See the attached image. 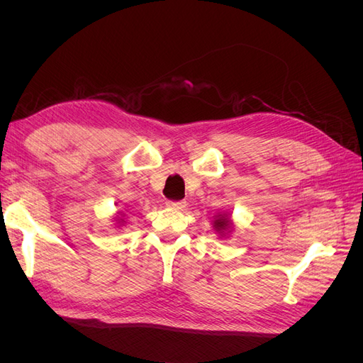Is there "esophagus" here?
I'll use <instances>...</instances> for the list:
<instances>
[{"label": "esophagus", "mask_w": 363, "mask_h": 363, "mask_svg": "<svg viewBox=\"0 0 363 363\" xmlns=\"http://www.w3.org/2000/svg\"><path fill=\"white\" fill-rule=\"evenodd\" d=\"M167 206L175 208V211H183L186 207V201H167Z\"/></svg>", "instance_id": "obj_1"}]
</instances>
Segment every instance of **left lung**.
<instances>
[{
    "label": "left lung",
    "mask_w": 363,
    "mask_h": 363,
    "mask_svg": "<svg viewBox=\"0 0 363 363\" xmlns=\"http://www.w3.org/2000/svg\"><path fill=\"white\" fill-rule=\"evenodd\" d=\"M212 225H213V230L216 232L219 239L230 238V235L233 233V228H235L232 216H230L225 212L215 215L213 216V221H212Z\"/></svg>",
    "instance_id": "8db88e82"
}]
</instances>
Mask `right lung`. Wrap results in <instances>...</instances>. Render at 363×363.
<instances>
[{"label": "right lung", "instance_id": "right-lung-1", "mask_svg": "<svg viewBox=\"0 0 363 363\" xmlns=\"http://www.w3.org/2000/svg\"><path fill=\"white\" fill-rule=\"evenodd\" d=\"M113 219H115V227L118 230H123L127 225V215L123 212H118V216H115Z\"/></svg>", "mask_w": 363, "mask_h": 363}]
</instances>
